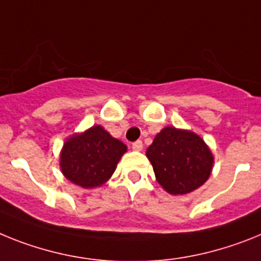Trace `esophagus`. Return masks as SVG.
Listing matches in <instances>:
<instances>
[{"mask_svg": "<svg viewBox=\"0 0 261 261\" xmlns=\"http://www.w3.org/2000/svg\"><path fill=\"white\" fill-rule=\"evenodd\" d=\"M133 149L134 151H142V149H143V143H142V140H138V142L133 143Z\"/></svg>", "mask_w": 261, "mask_h": 261, "instance_id": "esophagus-1", "label": "esophagus"}]
</instances>
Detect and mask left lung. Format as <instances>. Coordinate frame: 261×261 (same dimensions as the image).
I'll return each mask as SVG.
<instances>
[{
    "label": "left lung",
    "instance_id": "obj_1",
    "mask_svg": "<svg viewBox=\"0 0 261 261\" xmlns=\"http://www.w3.org/2000/svg\"><path fill=\"white\" fill-rule=\"evenodd\" d=\"M146 155L156 181L165 192L182 196L198 189L210 177L212 149L196 133L167 126L158 134Z\"/></svg>",
    "mask_w": 261,
    "mask_h": 261
}]
</instances>
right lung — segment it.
<instances>
[{
  "label": "right lung",
  "instance_id": "obj_1",
  "mask_svg": "<svg viewBox=\"0 0 261 261\" xmlns=\"http://www.w3.org/2000/svg\"><path fill=\"white\" fill-rule=\"evenodd\" d=\"M126 151V144L94 124L65 140L60 151V171L72 184L93 189L112 177Z\"/></svg>",
  "mask_w": 261,
  "mask_h": 261
}]
</instances>
